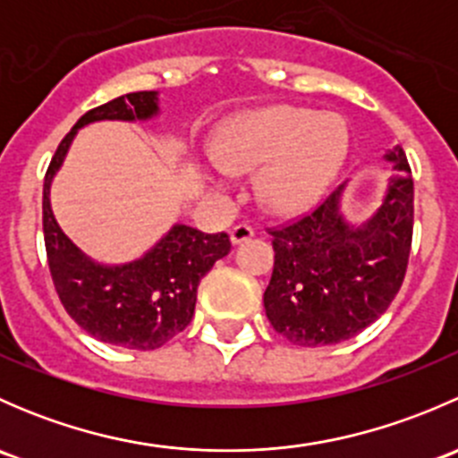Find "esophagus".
<instances>
[{
	"instance_id": "obj_1",
	"label": "esophagus",
	"mask_w": 458,
	"mask_h": 458,
	"mask_svg": "<svg viewBox=\"0 0 458 458\" xmlns=\"http://www.w3.org/2000/svg\"><path fill=\"white\" fill-rule=\"evenodd\" d=\"M230 242H233V246H237V243H243L248 242L250 237H255V230L250 228L248 224H237L230 228Z\"/></svg>"
}]
</instances>
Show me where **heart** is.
<instances>
[{"label":"heart","mask_w":458,"mask_h":458,"mask_svg":"<svg viewBox=\"0 0 458 458\" xmlns=\"http://www.w3.org/2000/svg\"><path fill=\"white\" fill-rule=\"evenodd\" d=\"M348 128L335 114L270 106L234 119L215 146L219 164L201 170L216 191L230 173H257V199L275 215H299L326 195L348 157Z\"/></svg>","instance_id":"b5f03b06"}]
</instances>
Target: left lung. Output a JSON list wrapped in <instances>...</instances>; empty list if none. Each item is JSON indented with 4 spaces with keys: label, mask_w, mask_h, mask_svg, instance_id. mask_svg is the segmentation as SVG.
<instances>
[{
    "label": "left lung",
    "mask_w": 458,
    "mask_h": 458,
    "mask_svg": "<svg viewBox=\"0 0 458 458\" xmlns=\"http://www.w3.org/2000/svg\"><path fill=\"white\" fill-rule=\"evenodd\" d=\"M381 206L363 224L345 219L341 183L315 212L270 230L275 270L263 293L267 321L303 348L341 344L377 321L403 284L412 246L414 183L401 146Z\"/></svg>",
    "instance_id": "8db88e82"
}]
</instances>
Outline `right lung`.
<instances>
[{
	"mask_svg": "<svg viewBox=\"0 0 458 458\" xmlns=\"http://www.w3.org/2000/svg\"><path fill=\"white\" fill-rule=\"evenodd\" d=\"M157 114V90L128 92L88 110L59 143L44 179V242L55 290L88 335L128 350L161 348L191 323L199 281L230 252L228 234L174 224L140 259L110 266L88 257L64 234L50 208V186L80 128L95 122H148Z\"/></svg>",
	"mask_w": 458,
	"mask_h": 458,
	"instance_id": "obj_1",
	"label": "right lung"
}]
</instances>
